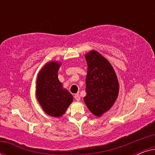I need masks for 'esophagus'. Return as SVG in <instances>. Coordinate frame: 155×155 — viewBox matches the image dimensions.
<instances>
[{"mask_svg":"<svg viewBox=\"0 0 155 155\" xmlns=\"http://www.w3.org/2000/svg\"><path fill=\"white\" fill-rule=\"evenodd\" d=\"M75 99H76V101H79L80 100V94H75Z\"/></svg>","mask_w":155,"mask_h":155,"instance_id":"34e87169","label":"esophagus"}]
</instances>
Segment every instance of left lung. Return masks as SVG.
Here are the masks:
<instances>
[{
  "instance_id": "left-lung-1",
  "label": "left lung",
  "mask_w": 155,
  "mask_h": 155,
  "mask_svg": "<svg viewBox=\"0 0 155 155\" xmlns=\"http://www.w3.org/2000/svg\"><path fill=\"white\" fill-rule=\"evenodd\" d=\"M85 58L87 74L84 101L94 115L100 117L115 103L119 84L111 63L101 54L92 50L85 55Z\"/></svg>"
}]
</instances>
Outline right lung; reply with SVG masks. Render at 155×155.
<instances>
[{"mask_svg":"<svg viewBox=\"0 0 155 155\" xmlns=\"http://www.w3.org/2000/svg\"><path fill=\"white\" fill-rule=\"evenodd\" d=\"M58 61H50L41 69L37 76L36 96L42 109L48 115L60 117L73 100V96L58 80Z\"/></svg>","mask_w":155,"mask_h":155,"instance_id":"right-lung-1","label":"right lung"}]
</instances>
